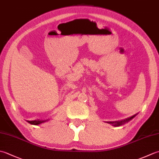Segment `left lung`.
<instances>
[{
  "label": "left lung",
  "mask_w": 159,
  "mask_h": 159,
  "mask_svg": "<svg viewBox=\"0 0 159 159\" xmlns=\"http://www.w3.org/2000/svg\"><path fill=\"white\" fill-rule=\"evenodd\" d=\"M136 115H134V116H132V117H128V118H127V119H126V120H121V121H108L107 123H109V124H111L113 125V126H121V125H123V124H124L125 123H126V122H128V121H130V120H131L132 119H133V118Z\"/></svg>",
  "instance_id": "8db88e82"
}]
</instances>
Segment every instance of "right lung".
Segmentation results:
<instances>
[{
  "mask_svg": "<svg viewBox=\"0 0 159 159\" xmlns=\"http://www.w3.org/2000/svg\"><path fill=\"white\" fill-rule=\"evenodd\" d=\"M47 120H45V121H43V120H33V121H27L29 123H30L31 124H33V125H39V124H42V123H43V122H45V121H46Z\"/></svg>",
  "mask_w": 159,
  "mask_h": 159,
  "instance_id": "1",
  "label": "right lung"
}]
</instances>
